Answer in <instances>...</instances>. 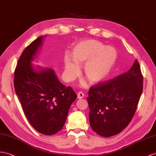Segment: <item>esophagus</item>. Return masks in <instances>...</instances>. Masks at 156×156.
Segmentation results:
<instances>
[{
  "mask_svg": "<svg viewBox=\"0 0 156 156\" xmlns=\"http://www.w3.org/2000/svg\"><path fill=\"white\" fill-rule=\"evenodd\" d=\"M77 96H78V99H82V98H83V97H84V94H83V92H82V91H80V92L78 93Z\"/></svg>",
  "mask_w": 156,
  "mask_h": 156,
  "instance_id": "1",
  "label": "esophagus"
}]
</instances>
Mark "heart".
<instances>
[{
    "label": "heart",
    "mask_w": 156,
    "mask_h": 156,
    "mask_svg": "<svg viewBox=\"0 0 156 156\" xmlns=\"http://www.w3.org/2000/svg\"><path fill=\"white\" fill-rule=\"evenodd\" d=\"M73 62L66 57L65 71L66 77L73 80L79 73V66H83V74L91 83L105 79L116 62L117 52L113 47L105 46L97 40H83L75 44L71 52Z\"/></svg>",
    "instance_id": "heart-1"
}]
</instances>
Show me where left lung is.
<instances>
[{
	"mask_svg": "<svg viewBox=\"0 0 156 156\" xmlns=\"http://www.w3.org/2000/svg\"><path fill=\"white\" fill-rule=\"evenodd\" d=\"M143 90V76L136 60L125 73L90 87L87 98L91 129L110 137L129 125L137 109Z\"/></svg>",
	"mask_w": 156,
	"mask_h": 156,
	"instance_id": "obj_1",
	"label": "left lung"
}]
</instances>
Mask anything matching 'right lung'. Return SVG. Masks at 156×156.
<instances>
[{"label": "right lung", "instance_id": "obj_1", "mask_svg": "<svg viewBox=\"0 0 156 156\" xmlns=\"http://www.w3.org/2000/svg\"><path fill=\"white\" fill-rule=\"evenodd\" d=\"M43 36L22 52L14 72V86L28 121L39 133L53 135L65 125L68 112L77 95L61 83L51 69L35 71L31 61L41 45Z\"/></svg>", "mask_w": 156, "mask_h": 156}]
</instances>
